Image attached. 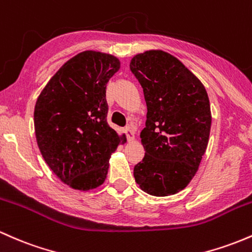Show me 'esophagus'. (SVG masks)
I'll use <instances>...</instances> for the list:
<instances>
[{"label":"esophagus","instance_id":"34e87169","mask_svg":"<svg viewBox=\"0 0 252 252\" xmlns=\"http://www.w3.org/2000/svg\"><path fill=\"white\" fill-rule=\"evenodd\" d=\"M125 133L127 136V139H128V140H133L134 139V131L131 128V127H126Z\"/></svg>","mask_w":252,"mask_h":252}]
</instances>
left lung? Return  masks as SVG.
<instances>
[{"label":"left lung","instance_id":"8db88e82","mask_svg":"<svg viewBox=\"0 0 252 252\" xmlns=\"http://www.w3.org/2000/svg\"><path fill=\"white\" fill-rule=\"evenodd\" d=\"M129 69L148 108L140 132L145 155L134 166V179L149 194H174L190 183L207 149L212 126L208 94L193 73L162 50L138 54Z\"/></svg>","mask_w":252,"mask_h":252}]
</instances>
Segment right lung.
Here are the masks:
<instances>
[{
  "instance_id": "add662e5",
  "label": "right lung",
  "mask_w": 252,
  "mask_h": 252,
  "mask_svg": "<svg viewBox=\"0 0 252 252\" xmlns=\"http://www.w3.org/2000/svg\"><path fill=\"white\" fill-rule=\"evenodd\" d=\"M120 68L116 58L83 51L56 72L34 107L42 156L67 185L90 190L103 184L120 138L107 123L105 88Z\"/></svg>"
}]
</instances>
